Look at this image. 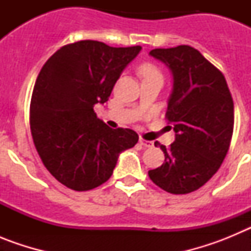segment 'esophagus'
<instances>
[{
  "mask_svg": "<svg viewBox=\"0 0 251 251\" xmlns=\"http://www.w3.org/2000/svg\"><path fill=\"white\" fill-rule=\"evenodd\" d=\"M139 145L143 146L145 148H152L153 147V143L151 141H145L143 138H139Z\"/></svg>",
  "mask_w": 251,
  "mask_h": 251,
  "instance_id": "34e87169",
  "label": "esophagus"
}]
</instances>
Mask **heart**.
I'll use <instances>...</instances> for the list:
<instances>
[{
    "mask_svg": "<svg viewBox=\"0 0 251 251\" xmlns=\"http://www.w3.org/2000/svg\"><path fill=\"white\" fill-rule=\"evenodd\" d=\"M139 73L143 77L150 76V75L159 74V72L153 65H150V64H146V65H142L141 69H139Z\"/></svg>",
    "mask_w": 251,
    "mask_h": 251,
    "instance_id": "heart-1",
    "label": "heart"
}]
</instances>
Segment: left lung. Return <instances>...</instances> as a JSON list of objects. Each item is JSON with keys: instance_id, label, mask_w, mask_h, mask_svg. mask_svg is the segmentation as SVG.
Returning <instances> with one entry per match:
<instances>
[{"instance_id": "left-lung-1", "label": "left lung", "mask_w": 251, "mask_h": 251, "mask_svg": "<svg viewBox=\"0 0 251 251\" xmlns=\"http://www.w3.org/2000/svg\"><path fill=\"white\" fill-rule=\"evenodd\" d=\"M150 55L174 77L166 117L176 134L170 148L154 143L165 153V163L148 176L170 194H190L216 174L229 151L234 101L223 73L196 49L179 45Z\"/></svg>"}]
</instances>
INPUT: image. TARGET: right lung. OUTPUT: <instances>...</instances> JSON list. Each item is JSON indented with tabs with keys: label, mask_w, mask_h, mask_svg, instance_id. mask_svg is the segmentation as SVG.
Masks as SVG:
<instances>
[{
	"label": "right lung",
	"mask_w": 251,
	"mask_h": 251,
	"mask_svg": "<svg viewBox=\"0 0 251 251\" xmlns=\"http://www.w3.org/2000/svg\"><path fill=\"white\" fill-rule=\"evenodd\" d=\"M141 50L84 40L63 46L41 69L31 98V134L46 170L66 187L88 191L100 186L119 154L138 142L134 130L112 129L93 108L109 99Z\"/></svg>",
	"instance_id": "obj_1"
}]
</instances>
